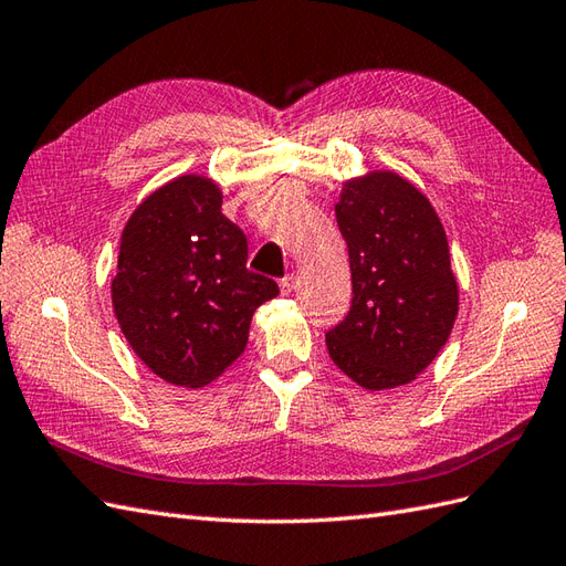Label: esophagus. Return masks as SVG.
I'll return each instance as SVG.
<instances>
[{"label": "esophagus", "instance_id": "1", "mask_svg": "<svg viewBox=\"0 0 566 566\" xmlns=\"http://www.w3.org/2000/svg\"><path fill=\"white\" fill-rule=\"evenodd\" d=\"M292 289H294V274H289V277L280 280V292H282L284 296L292 294Z\"/></svg>", "mask_w": 566, "mask_h": 566}]
</instances>
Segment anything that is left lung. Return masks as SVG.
<instances>
[{
  "label": "left lung",
  "mask_w": 566,
  "mask_h": 566,
  "mask_svg": "<svg viewBox=\"0 0 566 566\" xmlns=\"http://www.w3.org/2000/svg\"><path fill=\"white\" fill-rule=\"evenodd\" d=\"M335 214L354 298L325 335L329 358L370 392L409 385L440 354L459 313L444 227L430 200L389 169L344 181Z\"/></svg>",
  "instance_id": "obj_1"
}]
</instances>
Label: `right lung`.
Here are the masks:
<instances>
[{"instance_id":"1","label":"right lung","mask_w":566,"mask_h":566,"mask_svg":"<svg viewBox=\"0 0 566 566\" xmlns=\"http://www.w3.org/2000/svg\"><path fill=\"white\" fill-rule=\"evenodd\" d=\"M245 258L243 231L222 214V188L202 174L155 188L128 217L112 306L157 378L196 389L243 354L255 308L280 294Z\"/></svg>"}]
</instances>
